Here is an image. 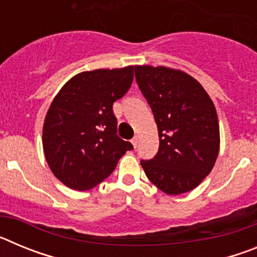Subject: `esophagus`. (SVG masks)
Here are the masks:
<instances>
[{
  "instance_id": "obj_1",
  "label": "esophagus",
  "mask_w": 257,
  "mask_h": 257,
  "mask_svg": "<svg viewBox=\"0 0 257 257\" xmlns=\"http://www.w3.org/2000/svg\"><path fill=\"white\" fill-rule=\"evenodd\" d=\"M131 143H133L134 148H138V144H139V136L135 135L133 138V140H131Z\"/></svg>"
}]
</instances>
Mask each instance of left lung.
I'll list each match as a JSON object with an SVG mask.
<instances>
[{
	"mask_svg": "<svg viewBox=\"0 0 257 257\" xmlns=\"http://www.w3.org/2000/svg\"><path fill=\"white\" fill-rule=\"evenodd\" d=\"M135 78L158 127L160 148L142 160L149 180L166 194L198 187L219 154L216 109L198 81L166 67H135Z\"/></svg>",
	"mask_w": 257,
	"mask_h": 257,
	"instance_id": "obj_1",
	"label": "left lung"
}]
</instances>
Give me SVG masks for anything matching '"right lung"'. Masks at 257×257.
Returning <instances> with one entry per match:
<instances>
[{"label": "right lung", "instance_id": "add662e5", "mask_svg": "<svg viewBox=\"0 0 257 257\" xmlns=\"http://www.w3.org/2000/svg\"><path fill=\"white\" fill-rule=\"evenodd\" d=\"M135 67L96 69L70 78L51 103L42 144L52 174L68 188L87 190L134 149L117 135L113 103L130 88Z\"/></svg>", "mask_w": 257, "mask_h": 257}]
</instances>
